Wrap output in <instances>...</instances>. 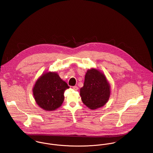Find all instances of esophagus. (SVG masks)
Here are the masks:
<instances>
[{
  "mask_svg": "<svg viewBox=\"0 0 153 153\" xmlns=\"http://www.w3.org/2000/svg\"><path fill=\"white\" fill-rule=\"evenodd\" d=\"M72 88H73L74 90H75V91H77V90H78V89H79V87H78L77 86L75 85V86H73V87H72Z\"/></svg>",
  "mask_w": 153,
  "mask_h": 153,
  "instance_id": "1",
  "label": "esophagus"
}]
</instances>
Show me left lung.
Masks as SVG:
<instances>
[{"mask_svg":"<svg viewBox=\"0 0 153 153\" xmlns=\"http://www.w3.org/2000/svg\"><path fill=\"white\" fill-rule=\"evenodd\" d=\"M80 96L85 105L91 110L104 105L110 95V85L105 75L95 68L88 70L85 75Z\"/></svg>","mask_w":153,"mask_h":153,"instance_id":"obj_1","label":"left lung"}]
</instances>
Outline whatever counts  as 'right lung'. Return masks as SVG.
Here are the masks:
<instances>
[{
  "instance_id": "obj_1",
  "label": "right lung",
  "mask_w": 153,
  "mask_h": 153,
  "mask_svg": "<svg viewBox=\"0 0 153 153\" xmlns=\"http://www.w3.org/2000/svg\"><path fill=\"white\" fill-rule=\"evenodd\" d=\"M69 87L57 73H46L37 79L33 88L34 100L43 110H54L62 104L65 91Z\"/></svg>"
}]
</instances>
